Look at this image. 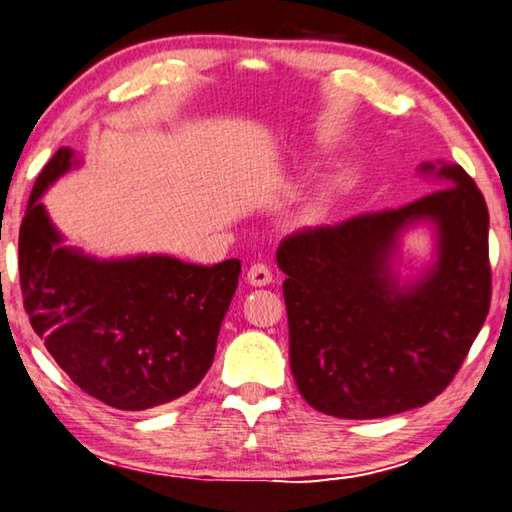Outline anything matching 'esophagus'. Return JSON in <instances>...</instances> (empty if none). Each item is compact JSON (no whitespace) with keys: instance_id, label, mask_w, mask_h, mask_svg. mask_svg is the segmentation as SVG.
Returning a JSON list of instances; mask_svg holds the SVG:
<instances>
[{"instance_id":"obj_1","label":"esophagus","mask_w":512,"mask_h":512,"mask_svg":"<svg viewBox=\"0 0 512 512\" xmlns=\"http://www.w3.org/2000/svg\"><path fill=\"white\" fill-rule=\"evenodd\" d=\"M246 280H248L250 286H268L273 282V273L266 264H253L248 268Z\"/></svg>"}]
</instances>
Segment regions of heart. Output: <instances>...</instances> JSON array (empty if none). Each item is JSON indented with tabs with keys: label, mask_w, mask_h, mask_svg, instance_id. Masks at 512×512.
Returning <instances> with one entry per match:
<instances>
[{
	"label": "heart",
	"mask_w": 512,
	"mask_h": 512,
	"mask_svg": "<svg viewBox=\"0 0 512 512\" xmlns=\"http://www.w3.org/2000/svg\"><path fill=\"white\" fill-rule=\"evenodd\" d=\"M318 212H320V206L318 203H313V206H309V210H306V219H315L318 217Z\"/></svg>",
	"instance_id": "b5f03b06"
}]
</instances>
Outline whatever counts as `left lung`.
<instances>
[{
    "instance_id": "1",
    "label": "left lung",
    "mask_w": 512,
    "mask_h": 512,
    "mask_svg": "<svg viewBox=\"0 0 512 512\" xmlns=\"http://www.w3.org/2000/svg\"><path fill=\"white\" fill-rule=\"evenodd\" d=\"M418 174L439 190L398 210L297 232L277 248L291 371L304 401L322 414L383 418L430 403L486 320L483 194L457 163H421ZM416 227L431 230L433 257L401 281L397 253Z\"/></svg>"
}]
</instances>
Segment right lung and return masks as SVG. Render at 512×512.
Returning <instances> with one entry per match:
<instances>
[{"label":"right lung","mask_w":512,"mask_h":512,"mask_svg":"<svg viewBox=\"0 0 512 512\" xmlns=\"http://www.w3.org/2000/svg\"><path fill=\"white\" fill-rule=\"evenodd\" d=\"M78 165L76 152L60 147L26 206L20 282L31 327L64 374L109 407L141 412L176 401L208 374L241 262L98 259L64 246L40 199Z\"/></svg>","instance_id":"right-lung-1"}]
</instances>
